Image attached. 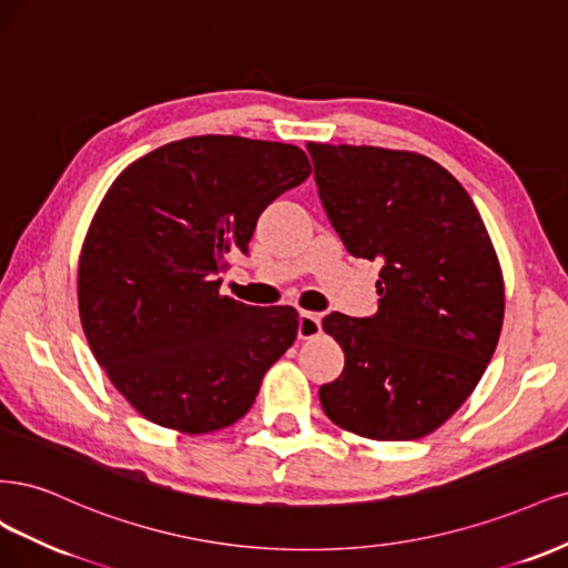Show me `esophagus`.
<instances>
[{
  "instance_id": "esophagus-1",
  "label": "esophagus",
  "mask_w": 568,
  "mask_h": 568,
  "mask_svg": "<svg viewBox=\"0 0 568 568\" xmlns=\"http://www.w3.org/2000/svg\"><path fill=\"white\" fill-rule=\"evenodd\" d=\"M323 331L321 314H311V311H300V339H314Z\"/></svg>"
}]
</instances>
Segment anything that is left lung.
<instances>
[{
	"label": "left lung",
	"instance_id": "left-lung-1",
	"mask_svg": "<svg viewBox=\"0 0 568 568\" xmlns=\"http://www.w3.org/2000/svg\"><path fill=\"white\" fill-rule=\"evenodd\" d=\"M327 219L354 257L379 260L373 318L331 314L344 352L325 415L373 442L442 427L477 387L505 318L496 247L469 193L427 155L306 143Z\"/></svg>",
	"mask_w": 568,
	"mask_h": 568
}]
</instances>
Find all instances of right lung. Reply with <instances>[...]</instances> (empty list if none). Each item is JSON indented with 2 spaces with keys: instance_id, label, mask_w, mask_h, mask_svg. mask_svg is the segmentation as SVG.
<instances>
[{
  "instance_id": "add662e5",
  "label": "right lung",
  "mask_w": 568,
  "mask_h": 568,
  "mask_svg": "<svg viewBox=\"0 0 568 568\" xmlns=\"http://www.w3.org/2000/svg\"><path fill=\"white\" fill-rule=\"evenodd\" d=\"M308 174L297 145L205 134L139 158L103 195L80 252V321L145 419L210 434L254 404L300 314L222 295L219 273L233 247L247 250L266 205Z\"/></svg>"
}]
</instances>
